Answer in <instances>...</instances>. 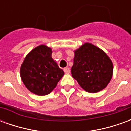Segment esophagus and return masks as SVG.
<instances>
[{
	"mask_svg": "<svg viewBox=\"0 0 131 131\" xmlns=\"http://www.w3.org/2000/svg\"><path fill=\"white\" fill-rule=\"evenodd\" d=\"M64 71L66 74H69L70 73V69H69V67H65V68L64 69Z\"/></svg>",
	"mask_w": 131,
	"mask_h": 131,
	"instance_id": "1",
	"label": "esophagus"
}]
</instances>
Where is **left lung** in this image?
Returning a JSON list of instances; mask_svg holds the SVG:
<instances>
[{
  "label": "left lung",
  "instance_id": "obj_1",
  "mask_svg": "<svg viewBox=\"0 0 131 131\" xmlns=\"http://www.w3.org/2000/svg\"><path fill=\"white\" fill-rule=\"evenodd\" d=\"M113 69L109 56L92 43H84L74 50L71 74L88 93H97L106 88L112 79Z\"/></svg>",
  "mask_w": 131,
  "mask_h": 131
}]
</instances>
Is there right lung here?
<instances>
[{
	"label": "right lung",
	"mask_w": 131,
	"mask_h": 131,
	"mask_svg": "<svg viewBox=\"0 0 131 131\" xmlns=\"http://www.w3.org/2000/svg\"><path fill=\"white\" fill-rule=\"evenodd\" d=\"M52 49L40 45L27 54L20 68V77L26 88L37 95L53 91L64 72L52 58Z\"/></svg>",
	"instance_id": "1"
}]
</instances>
